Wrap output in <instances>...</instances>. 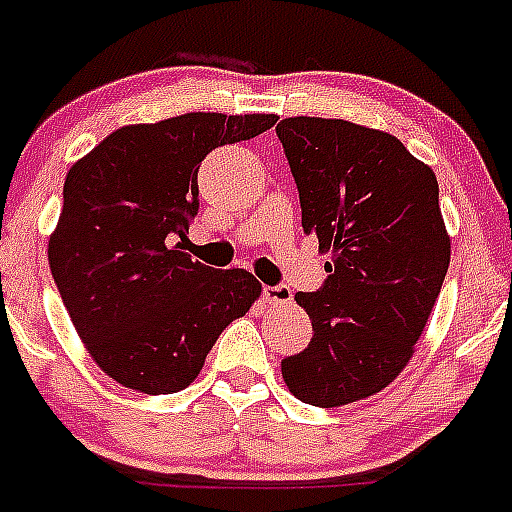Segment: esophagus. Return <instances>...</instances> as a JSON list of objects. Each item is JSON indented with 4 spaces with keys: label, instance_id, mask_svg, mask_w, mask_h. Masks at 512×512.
Segmentation results:
<instances>
[{
    "label": "esophagus",
    "instance_id": "34e87169",
    "mask_svg": "<svg viewBox=\"0 0 512 512\" xmlns=\"http://www.w3.org/2000/svg\"><path fill=\"white\" fill-rule=\"evenodd\" d=\"M264 297L269 305H289L292 302V292L284 284H277V287H264Z\"/></svg>",
    "mask_w": 512,
    "mask_h": 512
}]
</instances>
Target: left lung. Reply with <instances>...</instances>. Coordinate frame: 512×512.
Returning <instances> with one entry per match:
<instances>
[{"instance_id": "obj_1", "label": "left lung", "mask_w": 512, "mask_h": 512, "mask_svg": "<svg viewBox=\"0 0 512 512\" xmlns=\"http://www.w3.org/2000/svg\"><path fill=\"white\" fill-rule=\"evenodd\" d=\"M297 182L302 230L330 253L305 351L282 361L297 400L341 408L382 392L410 364L451 261L438 182L395 135L348 120L277 125Z\"/></svg>"}]
</instances>
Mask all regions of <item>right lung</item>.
Returning <instances> with one entry per match:
<instances>
[{
	"instance_id": "obj_1",
	"label": "right lung",
	"mask_w": 512,
	"mask_h": 512,
	"mask_svg": "<svg viewBox=\"0 0 512 512\" xmlns=\"http://www.w3.org/2000/svg\"><path fill=\"white\" fill-rule=\"evenodd\" d=\"M274 122L187 112L125 125L66 174L48 264L84 348L122 387L146 395L189 387L225 325L261 297L251 271H217L174 241H184L200 207L202 158Z\"/></svg>"
}]
</instances>
